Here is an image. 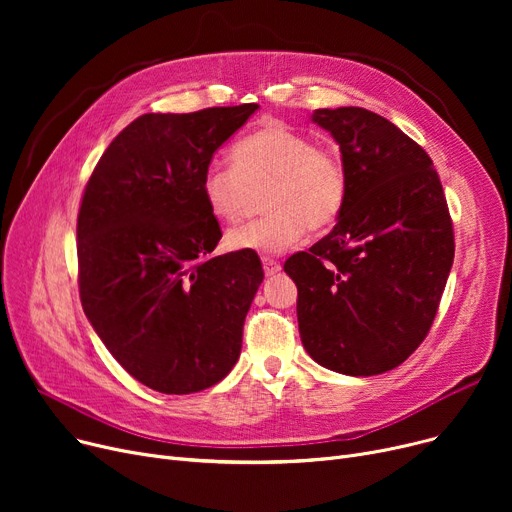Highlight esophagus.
<instances>
[{"label": "esophagus", "instance_id": "1", "mask_svg": "<svg viewBox=\"0 0 512 512\" xmlns=\"http://www.w3.org/2000/svg\"><path fill=\"white\" fill-rule=\"evenodd\" d=\"M280 270H282V265L276 259L263 257V272H265V276H276Z\"/></svg>", "mask_w": 512, "mask_h": 512}]
</instances>
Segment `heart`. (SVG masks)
Returning <instances> with one entry per match:
<instances>
[{
    "mask_svg": "<svg viewBox=\"0 0 512 512\" xmlns=\"http://www.w3.org/2000/svg\"><path fill=\"white\" fill-rule=\"evenodd\" d=\"M265 184L263 207L270 213L230 228L224 238L230 251L280 255L297 247L309 228H330L348 197L342 157L284 122H265L240 139L232 147V164L207 166L201 193L213 218L234 222L249 188Z\"/></svg>",
    "mask_w": 512,
    "mask_h": 512,
    "instance_id": "1",
    "label": "heart"
}]
</instances>
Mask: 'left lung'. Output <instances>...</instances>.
Wrapping results in <instances>:
<instances>
[{"label":"left lung","instance_id":"1","mask_svg":"<svg viewBox=\"0 0 512 512\" xmlns=\"http://www.w3.org/2000/svg\"><path fill=\"white\" fill-rule=\"evenodd\" d=\"M340 147L348 197L334 230L292 255L305 351L344 375L407 361L434 324L454 234L432 159L398 126L363 107L315 110Z\"/></svg>","mask_w":512,"mask_h":512}]
</instances>
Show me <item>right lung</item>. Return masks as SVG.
I'll return each mask as SVG.
<instances>
[{
  "label": "right lung",
  "mask_w": 512,
  "mask_h": 512,
  "mask_svg": "<svg viewBox=\"0 0 512 512\" xmlns=\"http://www.w3.org/2000/svg\"><path fill=\"white\" fill-rule=\"evenodd\" d=\"M257 103L145 114L95 166L78 211L80 303L107 351L151 390L191 394L238 361L263 282L255 253L213 257L201 178Z\"/></svg>",
  "instance_id": "right-lung-1"
}]
</instances>
